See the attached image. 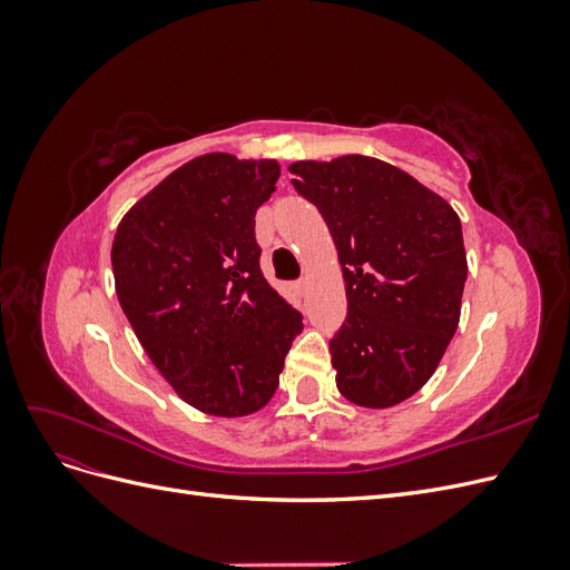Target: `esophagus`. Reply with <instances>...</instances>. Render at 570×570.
<instances>
[{
    "label": "esophagus",
    "instance_id": "obj_1",
    "mask_svg": "<svg viewBox=\"0 0 570 570\" xmlns=\"http://www.w3.org/2000/svg\"><path fill=\"white\" fill-rule=\"evenodd\" d=\"M295 289H297V295H304V292H306V281H297Z\"/></svg>",
    "mask_w": 570,
    "mask_h": 570
}]
</instances>
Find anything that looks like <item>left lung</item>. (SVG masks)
I'll use <instances>...</instances> for the list:
<instances>
[{"mask_svg": "<svg viewBox=\"0 0 570 570\" xmlns=\"http://www.w3.org/2000/svg\"><path fill=\"white\" fill-rule=\"evenodd\" d=\"M337 247L347 318L331 340L342 396L387 409L435 373L461 316L456 212L402 168L361 154L289 166Z\"/></svg>", "mask_w": 570, "mask_h": 570, "instance_id": "left-lung-1", "label": "left lung"}]
</instances>
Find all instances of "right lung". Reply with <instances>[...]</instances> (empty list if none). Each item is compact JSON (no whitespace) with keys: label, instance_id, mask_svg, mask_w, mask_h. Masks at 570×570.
<instances>
[{"label":"right lung","instance_id":"add662e5","mask_svg":"<svg viewBox=\"0 0 570 570\" xmlns=\"http://www.w3.org/2000/svg\"><path fill=\"white\" fill-rule=\"evenodd\" d=\"M281 164L212 151L183 164L118 223L120 308L178 396L220 419L249 416L278 390L302 314L264 278L256 209Z\"/></svg>","mask_w":570,"mask_h":570}]
</instances>
